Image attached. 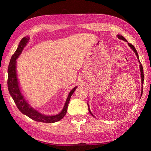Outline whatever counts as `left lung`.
Instances as JSON below:
<instances>
[{"mask_svg":"<svg viewBox=\"0 0 151 151\" xmlns=\"http://www.w3.org/2000/svg\"><path fill=\"white\" fill-rule=\"evenodd\" d=\"M117 36H118V38H119V39H120V40H123V41H125V42H127V43H128V45H129V47L132 49V50H133V51L135 52V53L136 54V55H137V59H138V60H139V62H140V61H139V55H138V53H137V50H136V49H135V48L134 47V46L133 45H132L131 43H129L127 41V40L123 37V36H122L121 35H117ZM140 72H141V79H142V84H144V71H143V67H142V64L140 63ZM142 92H143V87H142ZM141 93V94H142ZM142 95V94H141ZM88 108H89V112L91 113V111H90V109H89V106H88ZM92 114V113H91ZM93 115V114H92Z\"/></svg>","mask_w":151,"mask_h":151,"instance_id":"obj_1","label":"left lung"}]
</instances>
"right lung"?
Masks as SVG:
<instances>
[{"mask_svg":"<svg viewBox=\"0 0 151 151\" xmlns=\"http://www.w3.org/2000/svg\"><path fill=\"white\" fill-rule=\"evenodd\" d=\"M29 37L26 36L22 38L18 45V47L16 50L15 53L12 55L11 58V61L8 67V79H7V86L9 92L11 96H12L14 101L19 110L23 113L24 115L28 116L32 120L36 122H44V123H54L57 122L59 120H62L64 117L65 114L67 111V107L68 103H69L71 96L74 93L75 90L77 88V86L73 88L70 91L69 94L68 96V98L66 100L65 106L63 107L62 111L58 114L57 115L54 116H46L42 115V113L36 111L35 109L31 108L29 104L27 103L26 99L22 95L21 91L18 84L17 75H16V59L19 57V55L21 53L22 50L26 45V43L28 42Z\"/></svg>","mask_w":151,"mask_h":151,"instance_id":"add662e5","label":"right lung"}]
</instances>
